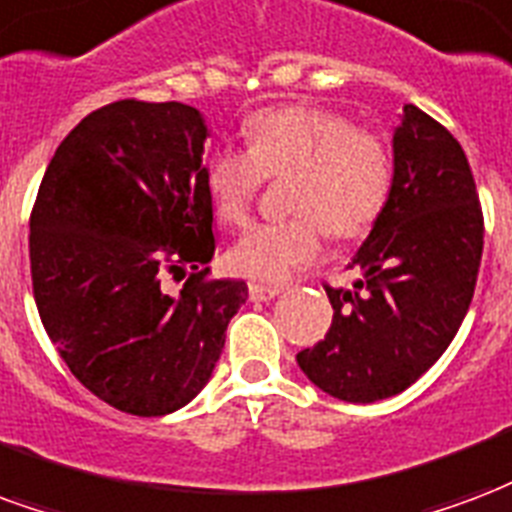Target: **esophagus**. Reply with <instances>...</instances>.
Returning a JSON list of instances; mask_svg holds the SVG:
<instances>
[{"label": "esophagus", "instance_id": "obj_1", "mask_svg": "<svg viewBox=\"0 0 512 512\" xmlns=\"http://www.w3.org/2000/svg\"><path fill=\"white\" fill-rule=\"evenodd\" d=\"M282 293V287L279 285H263V282H252L249 285V298L252 301H271L276 295Z\"/></svg>", "mask_w": 512, "mask_h": 512}]
</instances>
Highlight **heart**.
<instances>
[{"label":"heart","mask_w":512,"mask_h":512,"mask_svg":"<svg viewBox=\"0 0 512 512\" xmlns=\"http://www.w3.org/2000/svg\"><path fill=\"white\" fill-rule=\"evenodd\" d=\"M244 132L249 149L219 146L203 168L214 217L246 225L266 179L287 173L282 195L293 214L241 236L230 249L238 274L282 282L317 260L323 233L350 241L380 219L393 184V157L382 135L314 105L257 111Z\"/></svg>","instance_id":"obj_1"}]
</instances>
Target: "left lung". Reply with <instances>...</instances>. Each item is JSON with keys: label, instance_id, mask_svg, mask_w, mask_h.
Returning <instances> with one entry per match:
<instances>
[{"label": "left lung", "instance_id": "8db88e82", "mask_svg": "<svg viewBox=\"0 0 512 512\" xmlns=\"http://www.w3.org/2000/svg\"><path fill=\"white\" fill-rule=\"evenodd\" d=\"M483 211L467 154L439 121L404 105L393 132V184L372 233L352 257V290L325 285L333 323L295 355L333 399L372 404L407 391L448 350L467 314Z\"/></svg>", "mask_w": 512, "mask_h": 512}]
</instances>
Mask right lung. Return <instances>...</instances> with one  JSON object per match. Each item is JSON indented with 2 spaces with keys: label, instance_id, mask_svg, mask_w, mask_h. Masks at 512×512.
<instances>
[{
  "label": "right lung",
  "instance_id": "add662e5",
  "mask_svg": "<svg viewBox=\"0 0 512 512\" xmlns=\"http://www.w3.org/2000/svg\"><path fill=\"white\" fill-rule=\"evenodd\" d=\"M206 121L184 102L119 100L59 143L29 219L34 304L83 388L157 418L203 391L246 285L211 279ZM188 274L173 296L164 279Z\"/></svg>",
  "mask_w": 512,
  "mask_h": 512
}]
</instances>
